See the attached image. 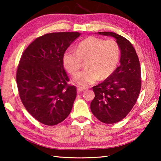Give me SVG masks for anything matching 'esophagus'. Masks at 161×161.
I'll list each match as a JSON object with an SVG mask.
<instances>
[{"label": "esophagus", "instance_id": "34e87169", "mask_svg": "<svg viewBox=\"0 0 161 161\" xmlns=\"http://www.w3.org/2000/svg\"><path fill=\"white\" fill-rule=\"evenodd\" d=\"M77 92L78 93H81V92L84 91L86 89V88H85L84 87H81V86H77Z\"/></svg>", "mask_w": 161, "mask_h": 161}]
</instances>
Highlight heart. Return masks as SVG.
<instances>
[{
  "label": "heart",
  "mask_w": 161,
  "mask_h": 161,
  "mask_svg": "<svg viewBox=\"0 0 161 161\" xmlns=\"http://www.w3.org/2000/svg\"><path fill=\"white\" fill-rule=\"evenodd\" d=\"M119 59V47L115 40L105 41L95 36L84 39L76 50L68 48L63 54L65 68L72 75L77 73L82 60H86V69L74 77L75 82L81 86H88L108 78L117 68Z\"/></svg>",
  "instance_id": "obj_1"
}]
</instances>
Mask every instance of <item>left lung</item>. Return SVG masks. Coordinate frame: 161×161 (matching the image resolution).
I'll return each instance as SVG.
<instances>
[{"instance_id":"left-lung-1","label":"left lung","mask_w":161,"mask_h":161,"mask_svg":"<svg viewBox=\"0 0 161 161\" xmlns=\"http://www.w3.org/2000/svg\"><path fill=\"white\" fill-rule=\"evenodd\" d=\"M97 33L116 39L120 64L107 80L93 87L95 97L91 110L100 121L114 124L125 118L137 101L141 88V66L134 47L125 37L111 32Z\"/></svg>"}]
</instances>
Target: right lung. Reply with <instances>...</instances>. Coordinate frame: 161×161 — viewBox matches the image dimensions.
I'll return each instance as SVG.
<instances>
[{
    "instance_id": "1",
    "label": "right lung",
    "mask_w": 161,
    "mask_h": 161,
    "mask_svg": "<svg viewBox=\"0 0 161 161\" xmlns=\"http://www.w3.org/2000/svg\"><path fill=\"white\" fill-rule=\"evenodd\" d=\"M79 32H54L36 39L24 51L16 72L20 98L30 114L43 125L66 119L76 98L64 69L63 54Z\"/></svg>"
}]
</instances>
